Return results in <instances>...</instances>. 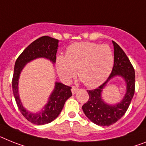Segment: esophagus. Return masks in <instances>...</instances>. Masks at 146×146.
<instances>
[{"label":"esophagus","mask_w":146,"mask_h":146,"mask_svg":"<svg viewBox=\"0 0 146 146\" xmlns=\"http://www.w3.org/2000/svg\"><path fill=\"white\" fill-rule=\"evenodd\" d=\"M72 90V94H73V95H74V94L77 93V92L78 91V89H77V88L74 87V86H72V90Z\"/></svg>","instance_id":"34e87169"}]
</instances>
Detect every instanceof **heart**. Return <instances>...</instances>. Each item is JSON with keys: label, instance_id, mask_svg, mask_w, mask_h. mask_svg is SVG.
Masks as SVG:
<instances>
[{"label": "heart", "instance_id": "heart-1", "mask_svg": "<svg viewBox=\"0 0 146 146\" xmlns=\"http://www.w3.org/2000/svg\"><path fill=\"white\" fill-rule=\"evenodd\" d=\"M114 56L108 44L78 42L71 44L66 56H56V66L59 76L69 82L78 72V77L88 87H96L109 77L113 67Z\"/></svg>", "mask_w": 146, "mask_h": 146}]
</instances>
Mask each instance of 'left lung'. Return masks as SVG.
<instances>
[{"mask_svg": "<svg viewBox=\"0 0 146 146\" xmlns=\"http://www.w3.org/2000/svg\"><path fill=\"white\" fill-rule=\"evenodd\" d=\"M114 48V64L111 74L98 89L87 90L90 98L82 106L84 114L90 121L100 126H109L121 119L127 111L135 91V72L129 59L117 43L112 41ZM115 76L123 79L125 93L118 103L110 105L103 99L102 92L108 82Z\"/></svg>", "mask_w": 146, "mask_h": 146, "instance_id": "left-lung-1", "label": "left lung"}]
</instances>
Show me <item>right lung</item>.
I'll return each instance as SVG.
<instances>
[{
    "instance_id": "obj_1",
    "label": "right lung",
    "mask_w": 146,
    "mask_h": 146,
    "mask_svg": "<svg viewBox=\"0 0 146 146\" xmlns=\"http://www.w3.org/2000/svg\"><path fill=\"white\" fill-rule=\"evenodd\" d=\"M58 47L59 40L44 36L37 38L28 45L15 61L13 78L14 97L21 114L25 119L35 125H45L54 121L62 111L66 100L72 96V88L56 81L46 104L38 112L33 113L29 111L24 107L20 98L19 92L20 74L25 66L36 59H47L54 64L56 62V54Z\"/></svg>"
}]
</instances>
